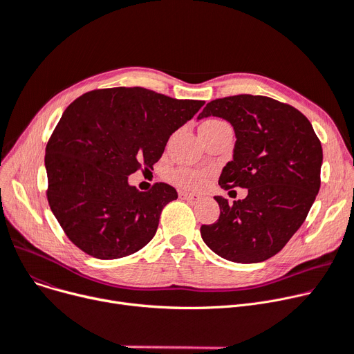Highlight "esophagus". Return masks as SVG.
I'll return each instance as SVG.
<instances>
[{
	"instance_id": "34e87169",
	"label": "esophagus",
	"mask_w": 354,
	"mask_h": 354,
	"mask_svg": "<svg viewBox=\"0 0 354 354\" xmlns=\"http://www.w3.org/2000/svg\"><path fill=\"white\" fill-rule=\"evenodd\" d=\"M178 196H180V198H185V200H193V201L198 200L197 194L189 193V192H178Z\"/></svg>"
}]
</instances>
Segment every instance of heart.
I'll return each instance as SVG.
<instances>
[{"instance_id":"b5f03b06","label":"heart","mask_w":354,"mask_h":354,"mask_svg":"<svg viewBox=\"0 0 354 354\" xmlns=\"http://www.w3.org/2000/svg\"><path fill=\"white\" fill-rule=\"evenodd\" d=\"M220 124H225V122L220 121V120H207L205 122L201 124V126L214 127V126H220ZM209 174H210V171H207V170H196V169L180 167V169H176L170 173V180L174 184L183 187V189L196 190V189H200V187L205 183Z\"/></svg>"}]
</instances>
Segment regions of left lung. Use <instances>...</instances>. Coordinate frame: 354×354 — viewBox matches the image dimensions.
Wrapping results in <instances>:
<instances>
[{
	"mask_svg": "<svg viewBox=\"0 0 354 354\" xmlns=\"http://www.w3.org/2000/svg\"><path fill=\"white\" fill-rule=\"evenodd\" d=\"M220 117L236 133L233 160L221 189H247L228 204L216 196L220 217L201 225L204 243L234 263H260L277 254L304 223L320 190L323 149L310 121L295 107L264 95L240 94L210 101L198 114ZM232 193V192H230Z\"/></svg>",
	"mask_w": 354,
	"mask_h": 354,
	"instance_id": "8db88e82",
	"label": "left lung"
}]
</instances>
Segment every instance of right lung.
Returning <instances> with one entry per match:
<instances>
[{"instance_id": "right-lung-1", "label": "right lung", "mask_w": 354, "mask_h": 354, "mask_svg": "<svg viewBox=\"0 0 354 354\" xmlns=\"http://www.w3.org/2000/svg\"><path fill=\"white\" fill-rule=\"evenodd\" d=\"M203 106L142 87H117L82 94L66 109L46 147L47 198L80 250L114 260L154 237L161 210L177 192L165 183L140 192L129 176L153 170L170 136Z\"/></svg>"}]
</instances>
